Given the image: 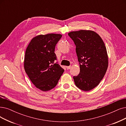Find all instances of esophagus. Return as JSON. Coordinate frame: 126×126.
Here are the masks:
<instances>
[{"mask_svg":"<svg viewBox=\"0 0 126 126\" xmlns=\"http://www.w3.org/2000/svg\"><path fill=\"white\" fill-rule=\"evenodd\" d=\"M71 66H66V68H67V70L70 69V68H71Z\"/></svg>","mask_w":126,"mask_h":126,"instance_id":"1","label":"esophagus"}]
</instances>
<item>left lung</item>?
I'll list each match as a JSON object with an SVG mask.
<instances>
[{
	"label": "left lung",
	"mask_w": 126,
	"mask_h": 126,
	"mask_svg": "<svg viewBox=\"0 0 126 126\" xmlns=\"http://www.w3.org/2000/svg\"><path fill=\"white\" fill-rule=\"evenodd\" d=\"M75 46L80 72L74 76L75 85L85 92L94 89L101 82L108 67L106 47L99 35L92 31L68 33Z\"/></svg>",
	"instance_id": "obj_1"
}]
</instances>
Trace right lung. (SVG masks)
I'll return each mask as SVG.
<instances>
[{
  "label": "right lung",
  "instance_id": "obj_1",
  "mask_svg": "<svg viewBox=\"0 0 126 126\" xmlns=\"http://www.w3.org/2000/svg\"><path fill=\"white\" fill-rule=\"evenodd\" d=\"M62 34L49 33L34 37L26 48L24 69L32 82L37 88L46 92L56 86L64 72L58 63L54 53Z\"/></svg>",
  "mask_w": 126,
  "mask_h": 126
}]
</instances>
